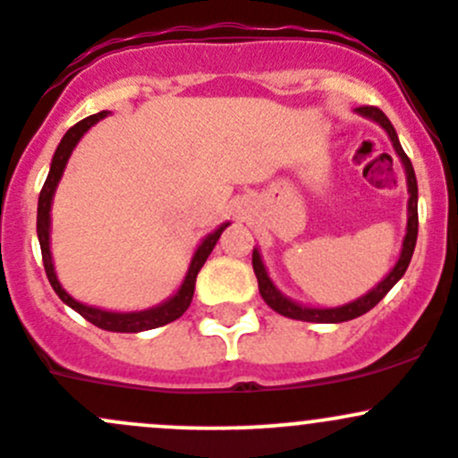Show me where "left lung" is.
Wrapping results in <instances>:
<instances>
[{
	"label": "left lung",
	"mask_w": 458,
	"mask_h": 458,
	"mask_svg": "<svg viewBox=\"0 0 458 458\" xmlns=\"http://www.w3.org/2000/svg\"><path fill=\"white\" fill-rule=\"evenodd\" d=\"M356 113L363 117H368V120L377 122L385 133H387V138L392 140L394 151H396L398 160H401L403 169H405L407 196L410 198H407V227H405V238H403L401 253H398L396 265L389 269V274L385 276L381 283H378L377 287L369 289L368 293H363L360 298H356V301L347 302V305H338V307H311V305H302V302L292 301V298L284 296V293L276 287L274 280H271L269 274H267V267H265V262H262L260 251L253 247L251 265H253V271H256L258 289H260L262 301H265L274 311L287 316V318L307 320V323H345V320L359 318V316L368 314L372 307H377L378 302L383 301L385 293H387L389 289H392L394 284L403 278V274H405L407 265H410V260H411V253H414L416 233H419V187H416L414 166H411L410 157H407L405 151H403L392 122L387 120V115H385L381 108L360 106V108H356Z\"/></svg>",
	"instance_id": "1"
}]
</instances>
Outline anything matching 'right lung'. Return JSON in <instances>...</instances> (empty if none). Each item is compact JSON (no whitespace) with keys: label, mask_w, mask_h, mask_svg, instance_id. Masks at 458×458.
<instances>
[{"label":"right lung","mask_w":458,"mask_h":458,"mask_svg":"<svg viewBox=\"0 0 458 458\" xmlns=\"http://www.w3.org/2000/svg\"><path fill=\"white\" fill-rule=\"evenodd\" d=\"M108 113H95V115L84 117L81 122H77L75 126H71L69 131L64 133L62 142L57 144L55 156L51 160V169H48V178L44 182L42 193H39V202H38V238H39V247H42V260H44V269H47L48 283L51 287L55 289L57 296L62 298L64 305H69L71 310H75L77 314L84 316L89 323H93L95 327L106 329V332H120V334H138V332H147V329H156L162 327L166 323H174L175 318L187 311V307L191 305L193 298V289H196V278L198 271L202 269V265L207 262L209 253L214 251L216 242L223 235V231L229 227L231 223H223L218 229L211 231L209 235L202 238V242L198 244V249L193 251L191 262H189V269L184 274L182 284L178 287V292L174 296H169L166 301H162L160 305L148 307V310H140V311H111V310H102V307H93V305H84V302L75 301L64 287H62L60 278L55 274V265H53V253H51V207H53V198H55L57 184H60L62 175H64L66 165H69L71 153L75 151L77 142L84 138L86 131L90 129L93 124H98L99 120H104Z\"/></svg>","instance_id":"obj_1"}]
</instances>
